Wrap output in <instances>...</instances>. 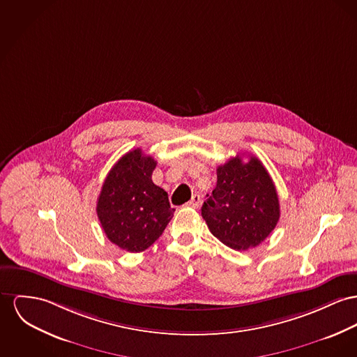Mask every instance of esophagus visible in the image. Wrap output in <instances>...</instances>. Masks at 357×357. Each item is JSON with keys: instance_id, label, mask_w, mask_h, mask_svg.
Instances as JSON below:
<instances>
[{"instance_id": "1", "label": "esophagus", "mask_w": 357, "mask_h": 357, "mask_svg": "<svg viewBox=\"0 0 357 357\" xmlns=\"http://www.w3.org/2000/svg\"><path fill=\"white\" fill-rule=\"evenodd\" d=\"M200 204H202L200 195H193V196H192V199H190V203H188V206L192 207V208H199V207H200Z\"/></svg>"}]
</instances>
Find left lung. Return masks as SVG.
Returning <instances> with one entry per match:
<instances>
[{"label":"left lung","mask_w":357,"mask_h":357,"mask_svg":"<svg viewBox=\"0 0 357 357\" xmlns=\"http://www.w3.org/2000/svg\"><path fill=\"white\" fill-rule=\"evenodd\" d=\"M216 187L202 207L210 231L234 250L256 248L276 227L280 204L261 161L237 154L216 169Z\"/></svg>","instance_id":"obj_1"}]
</instances>
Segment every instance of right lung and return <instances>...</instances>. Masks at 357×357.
Segmentation results:
<instances>
[{"instance_id":"right-lung-1","label":"right lung","mask_w":357,"mask_h":357,"mask_svg":"<svg viewBox=\"0 0 357 357\" xmlns=\"http://www.w3.org/2000/svg\"><path fill=\"white\" fill-rule=\"evenodd\" d=\"M157 161L141 149L124 154L109 170L97 199V216L108 239L139 253L164 233L173 218L167 193L151 180Z\"/></svg>"}]
</instances>
